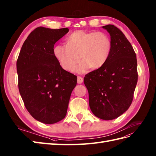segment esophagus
<instances>
[{
  "label": "esophagus",
  "mask_w": 156,
  "mask_h": 156,
  "mask_svg": "<svg viewBox=\"0 0 156 156\" xmlns=\"http://www.w3.org/2000/svg\"><path fill=\"white\" fill-rule=\"evenodd\" d=\"M83 77L78 76V77H77V83H79V84H81V83H83Z\"/></svg>",
  "instance_id": "34e87169"
}]
</instances>
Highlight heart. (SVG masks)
<instances>
[{
	"instance_id": "1",
	"label": "heart",
	"mask_w": 156,
	"mask_h": 156,
	"mask_svg": "<svg viewBox=\"0 0 156 156\" xmlns=\"http://www.w3.org/2000/svg\"><path fill=\"white\" fill-rule=\"evenodd\" d=\"M112 48L111 37L106 33L78 30L67 37L66 45H55L53 52L60 66L67 71H73L81 57L83 62L75 71L83 73L90 67L98 69L103 66L110 58Z\"/></svg>"
}]
</instances>
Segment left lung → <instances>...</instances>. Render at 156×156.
Wrapping results in <instances>:
<instances>
[{
  "label": "left lung",
  "mask_w": 156,
  "mask_h": 156,
  "mask_svg": "<svg viewBox=\"0 0 156 156\" xmlns=\"http://www.w3.org/2000/svg\"><path fill=\"white\" fill-rule=\"evenodd\" d=\"M112 43L107 62L84 77L89 102L94 116L102 120L115 119L132 103L138 81L137 59L131 44L116 26H102Z\"/></svg>",
  "instance_id": "1"
}]
</instances>
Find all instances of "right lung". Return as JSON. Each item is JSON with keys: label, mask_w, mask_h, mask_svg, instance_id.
I'll return each mask as SVG.
<instances>
[{"label": "right lung", "mask_w": 156, "mask_h": 156, "mask_svg": "<svg viewBox=\"0 0 156 156\" xmlns=\"http://www.w3.org/2000/svg\"><path fill=\"white\" fill-rule=\"evenodd\" d=\"M69 32L67 28L38 27L22 45L16 62L18 89L32 116L44 124L66 117L77 76L64 70L54 55L55 42Z\"/></svg>", "instance_id": "1"}]
</instances>
